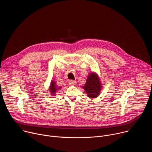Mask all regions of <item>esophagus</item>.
Segmentation results:
<instances>
[{
    "mask_svg": "<svg viewBox=\"0 0 152 152\" xmlns=\"http://www.w3.org/2000/svg\"><path fill=\"white\" fill-rule=\"evenodd\" d=\"M69 83L71 85H74L75 84H76V80H70L69 81Z\"/></svg>",
    "mask_w": 152,
    "mask_h": 152,
    "instance_id": "1",
    "label": "esophagus"
}]
</instances>
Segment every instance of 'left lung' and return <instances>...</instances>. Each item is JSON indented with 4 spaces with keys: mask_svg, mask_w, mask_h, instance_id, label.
<instances>
[{
    "mask_svg": "<svg viewBox=\"0 0 152 152\" xmlns=\"http://www.w3.org/2000/svg\"><path fill=\"white\" fill-rule=\"evenodd\" d=\"M83 88L87 93L88 97L96 98L100 94L102 89L101 83L97 75L94 73L89 75Z\"/></svg>",
    "mask_w": 152,
    "mask_h": 152,
    "instance_id": "obj_1",
    "label": "left lung"
}]
</instances>
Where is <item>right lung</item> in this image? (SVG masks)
I'll return each mask as SVG.
<instances>
[{"mask_svg":"<svg viewBox=\"0 0 152 152\" xmlns=\"http://www.w3.org/2000/svg\"><path fill=\"white\" fill-rule=\"evenodd\" d=\"M61 88V87H58V86L56 85L55 82L52 80L51 83H50V92L52 93V94L53 95H55V93H56V91L59 90Z\"/></svg>","mask_w":152,"mask_h":152,"instance_id":"right-lung-1","label":"right lung"}]
</instances>
